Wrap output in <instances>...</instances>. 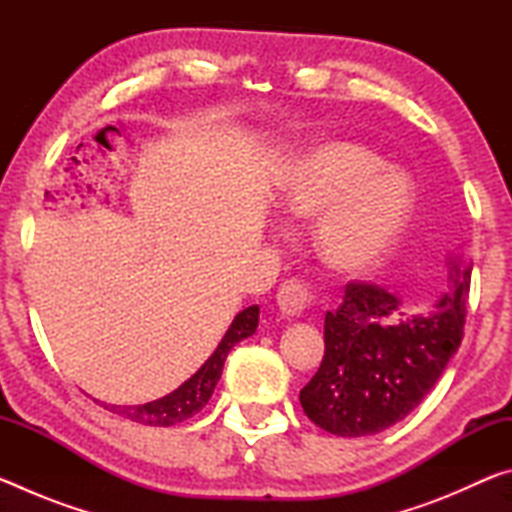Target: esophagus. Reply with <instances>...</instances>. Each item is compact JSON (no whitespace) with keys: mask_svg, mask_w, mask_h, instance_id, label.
<instances>
[{"mask_svg":"<svg viewBox=\"0 0 512 512\" xmlns=\"http://www.w3.org/2000/svg\"><path fill=\"white\" fill-rule=\"evenodd\" d=\"M316 302L314 291L307 282L298 280V277H291V280L282 282L280 289H277V307L284 316H300L302 311L311 307Z\"/></svg>","mask_w":512,"mask_h":512,"instance_id":"34e87169","label":"esophagus"}]
</instances>
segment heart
Listing matches in <instances>:
<instances>
[{"mask_svg": "<svg viewBox=\"0 0 512 512\" xmlns=\"http://www.w3.org/2000/svg\"><path fill=\"white\" fill-rule=\"evenodd\" d=\"M277 210L318 219L316 248L341 273L375 266L409 223L415 187L400 169L352 142H320L302 151L275 187Z\"/></svg>", "mask_w": 512, "mask_h": 512, "instance_id": "heart-1", "label": "heart"}]
</instances>
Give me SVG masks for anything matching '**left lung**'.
<instances>
[{"label":"left lung","mask_w":512,"mask_h":512,"mask_svg":"<svg viewBox=\"0 0 512 512\" xmlns=\"http://www.w3.org/2000/svg\"><path fill=\"white\" fill-rule=\"evenodd\" d=\"M452 268L454 289L415 316L379 284L348 282L339 309L325 314V357L300 391L311 422L334 436H372L424 400L463 339L470 268Z\"/></svg>","instance_id":"8db88e82"}]
</instances>
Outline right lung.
Instances as JSON below:
<instances>
[{"mask_svg": "<svg viewBox=\"0 0 512 512\" xmlns=\"http://www.w3.org/2000/svg\"><path fill=\"white\" fill-rule=\"evenodd\" d=\"M257 323H259V307L257 305L246 307L244 311H239L235 320H232L230 329L225 332L219 348L214 350L212 357L207 359L201 366V370L189 377L183 386H178L173 393L164 395L160 400L149 402V404H140V406L110 404L106 409L121 415V418H128L140 424H149V427H171V424H178L187 418H192V415L201 411L207 404V400L212 397L228 352L235 348L241 339L255 334Z\"/></svg>", "mask_w": 512, "mask_h": 512, "instance_id": "right-lung-1", "label": "right lung"}]
</instances>
